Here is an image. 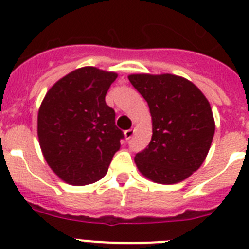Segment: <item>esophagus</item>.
Returning a JSON list of instances; mask_svg holds the SVG:
<instances>
[{"label": "esophagus", "instance_id": "1", "mask_svg": "<svg viewBox=\"0 0 249 249\" xmlns=\"http://www.w3.org/2000/svg\"><path fill=\"white\" fill-rule=\"evenodd\" d=\"M133 135H135V129H127V131H124V137H126V140H131L132 137H133Z\"/></svg>", "mask_w": 249, "mask_h": 249}]
</instances>
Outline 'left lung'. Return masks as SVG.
<instances>
[{
	"mask_svg": "<svg viewBox=\"0 0 249 249\" xmlns=\"http://www.w3.org/2000/svg\"><path fill=\"white\" fill-rule=\"evenodd\" d=\"M152 116V138L135 162L151 181L173 184L190 177L206 160L214 136L211 106L197 86L175 74H129Z\"/></svg>",
	"mask_w": 249,
	"mask_h": 249,
	"instance_id": "1",
	"label": "left lung"
}]
</instances>
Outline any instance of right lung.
Wrapping results in <instances>:
<instances>
[{"mask_svg":"<svg viewBox=\"0 0 249 249\" xmlns=\"http://www.w3.org/2000/svg\"><path fill=\"white\" fill-rule=\"evenodd\" d=\"M117 73L96 67L74 70L46 93L37 117L43 157L66 183L100 181L120 149L123 132L114 123L106 93Z\"/></svg>","mask_w":249,"mask_h":249,"instance_id":"obj_1","label":"right lung"}]
</instances>
